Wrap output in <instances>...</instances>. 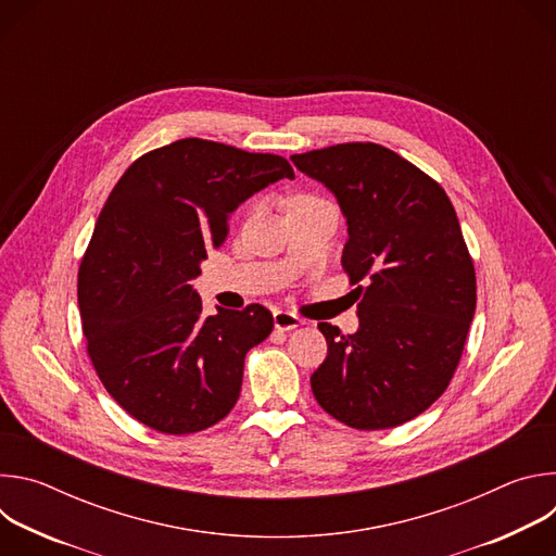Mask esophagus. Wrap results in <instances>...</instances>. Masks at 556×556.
Returning <instances> with one entry per match:
<instances>
[{
	"mask_svg": "<svg viewBox=\"0 0 556 556\" xmlns=\"http://www.w3.org/2000/svg\"><path fill=\"white\" fill-rule=\"evenodd\" d=\"M273 321H275V328L283 330V332H290V330H294V328H299L303 324L301 316H296L290 309H275L273 312Z\"/></svg>",
	"mask_w": 556,
	"mask_h": 556,
	"instance_id": "obj_1",
	"label": "esophagus"
}]
</instances>
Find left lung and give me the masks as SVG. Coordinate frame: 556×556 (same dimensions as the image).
I'll use <instances>...</instances> for the list:
<instances>
[{
  "instance_id": "left-lung-1",
  "label": "left lung",
  "mask_w": 556,
  "mask_h": 556,
  "mask_svg": "<svg viewBox=\"0 0 556 556\" xmlns=\"http://www.w3.org/2000/svg\"><path fill=\"white\" fill-rule=\"evenodd\" d=\"M348 222L341 264L358 286V330L319 324L328 356L309 378L332 418L361 431L427 412L459 363L475 314V268L444 189L395 151L348 142L290 155Z\"/></svg>"
}]
</instances>
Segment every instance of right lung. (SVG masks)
<instances>
[{
	"instance_id": "add662e5",
	"label": "right lung",
	"mask_w": 556,
	"mask_h": 556,
	"mask_svg": "<svg viewBox=\"0 0 556 556\" xmlns=\"http://www.w3.org/2000/svg\"><path fill=\"white\" fill-rule=\"evenodd\" d=\"M281 178H294L281 155L182 138L112 189L78 268V307L101 382L138 422L195 433L240 399L247 352L273 314L253 303L204 316L191 279L226 242L230 213Z\"/></svg>"
}]
</instances>
